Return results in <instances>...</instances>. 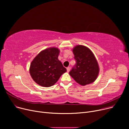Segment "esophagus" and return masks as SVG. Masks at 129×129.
I'll use <instances>...</instances> for the list:
<instances>
[{
    "label": "esophagus",
    "mask_w": 129,
    "mask_h": 129,
    "mask_svg": "<svg viewBox=\"0 0 129 129\" xmlns=\"http://www.w3.org/2000/svg\"><path fill=\"white\" fill-rule=\"evenodd\" d=\"M67 72H69L70 71V67H67Z\"/></svg>",
    "instance_id": "obj_1"
}]
</instances>
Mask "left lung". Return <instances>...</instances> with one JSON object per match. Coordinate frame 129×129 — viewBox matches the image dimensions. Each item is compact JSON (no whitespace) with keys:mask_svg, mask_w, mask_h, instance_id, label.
<instances>
[{"mask_svg":"<svg viewBox=\"0 0 129 129\" xmlns=\"http://www.w3.org/2000/svg\"><path fill=\"white\" fill-rule=\"evenodd\" d=\"M73 52L76 63L70 75L82 86L94 82L98 76L99 68L92 51L85 46L77 45L73 48Z\"/></svg>","mask_w":129,"mask_h":129,"instance_id":"1","label":"left lung"}]
</instances>
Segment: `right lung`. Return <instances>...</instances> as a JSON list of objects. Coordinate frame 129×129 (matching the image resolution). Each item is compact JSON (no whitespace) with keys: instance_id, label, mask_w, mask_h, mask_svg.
Here are the masks:
<instances>
[{"instance_id":"obj_1","label":"right lung","mask_w":129,"mask_h":129,"mask_svg":"<svg viewBox=\"0 0 129 129\" xmlns=\"http://www.w3.org/2000/svg\"><path fill=\"white\" fill-rule=\"evenodd\" d=\"M59 53L57 47H50L40 52L33 59L29 71L37 84L42 87H51L67 71L58 59Z\"/></svg>"}]
</instances>
